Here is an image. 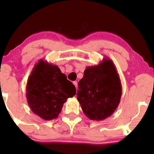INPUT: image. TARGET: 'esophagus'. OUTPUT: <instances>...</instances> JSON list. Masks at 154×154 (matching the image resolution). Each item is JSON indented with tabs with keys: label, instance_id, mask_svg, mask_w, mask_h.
Instances as JSON below:
<instances>
[{
	"label": "esophagus",
	"instance_id": "esophagus-1",
	"mask_svg": "<svg viewBox=\"0 0 154 154\" xmlns=\"http://www.w3.org/2000/svg\"><path fill=\"white\" fill-rule=\"evenodd\" d=\"M73 84L75 85V88H77V82H73Z\"/></svg>",
	"mask_w": 154,
	"mask_h": 154
}]
</instances>
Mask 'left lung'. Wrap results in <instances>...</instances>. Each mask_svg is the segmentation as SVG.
Here are the masks:
<instances>
[{"mask_svg":"<svg viewBox=\"0 0 154 154\" xmlns=\"http://www.w3.org/2000/svg\"><path fill=\"white\" fill-rule=\"evenodd\" d=\"M122 94L119 74L111 59L103 58L98 65L87 66L79 82L77 100L91 120L111 116L118 107Z\"/></svg>","mask_w":154,"mask_h":154,"instance_id":"1","label":"left lung"}]
</instances>
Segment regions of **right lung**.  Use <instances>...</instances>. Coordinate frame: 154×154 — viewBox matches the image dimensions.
<instances>
[{
    "instance_id": "add662e5",
    "label": "right lung",
    "mask_w": 154,
    "mask_h": 154,
    "mask_svg": "<svg viewBox=\"0 0 154 154\" xmlns=\"http://www.w3.org/2000/svg\"><path fill=\"white\" fill-rule=\"evenodd\" d=\"M76 88L56 65L41 59L28 79L26 99L30 109L45 120L56 118Z\"/></svg>"
}]
</instances>
